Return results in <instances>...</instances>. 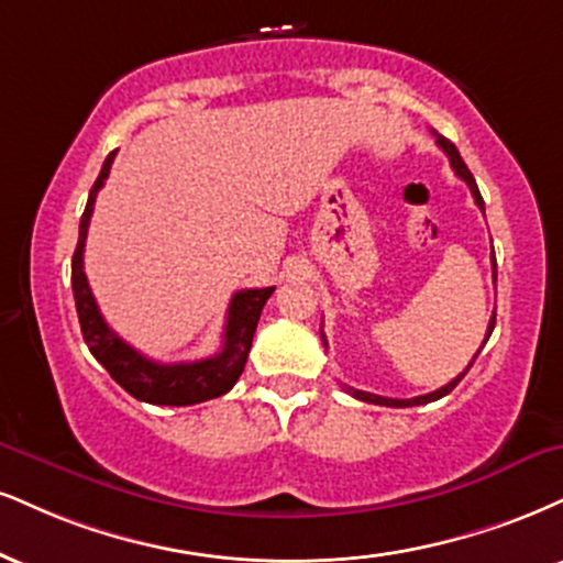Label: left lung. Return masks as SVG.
Instances as JSON below:
<instances>
[{"label": "left lung", "mask_w": 563, "mask_h": 563, "mask_svg": "<svg viewBox=\"0 0 563 563\" xmlns=\"http://www.w3.org/2000/svg\"><path fill=\"white\" fill-rule=\"evenodd\" d=\"M438 146L443 148L445 154H449V159H451V167H453V173L459 175V178H462L466 186H470V191H472V196H475V205L483 209L485 212V201H483V196H479V188H477V183H475V178H472V173H470V167L464 165V159H462V154H459V148L451 144L449 139H443V135H438ZM496 256H493V280H496ZM493 328H496V314L490 317V322H487V333H485V343H487V338H490V333H493ZM322 341H324V335H322ZM324 346H328V341H324ZM483 349V346H479ZM479 354V351H477ZM477 354H475V358H477ZM475 358H472L470 362V367L472 364H475ZM470 367H466L462 375H456L453 377V380L449 383V385H443V388H438V390H432V393H428V396H417V398H385V396H375V393H367V390H356V388H349L346 385V390L351 393V396L354 398H358V401H367V404H377V406H398V409H404V406H419V404H430V401H438V398H443V396H449V393L456 388L459 383H462V377L466 375V372H470Z\"/></svg>", "instance_id": "obj_1"}]
</instances>
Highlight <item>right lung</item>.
Listing matches in <instances>:
<instances>
[{
  "mask_svg": "<svg viewBox=\"0 0 563 563\" xmlns=\"http://www.w3.org/2000/svg\"><path fill=\"white\" fill-rule=\"evenodd\" d=\"M114 154L118 152H110V157L101 165L99 178L93 180L84 217H80L78 246L76 254H73V296H76L80 333H84V341L88 343V351H91L101 367L110 372L112 380L131 393L133 398H139V401L157 406H191L209 401V398L228 393L241 377L243 367H246L249 351H252L256 322H260L264 303H267L275 288L239 290L228 307L222 351L209 358H201V362L159 364L154 358H146L133 346H128L120 335H114V330L104 322L97 301H93V294L88 288L84 273L88 222H91L99 188L104 186L107 175H110Z\"/></svg>",
  "mask_w": 563,
  "mask_h": 563,
  "instance_id": "obj_1",
  "label": "right lung"
}]
</instances>
